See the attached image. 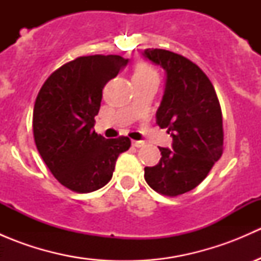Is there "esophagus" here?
<instances>
[{"label":"esophagus","mask_w":261,"mask_h":261,"mask_svg":"<svg viewBox=\"0 0 261 261\" xmlns=\"http://www.w3.org/2000/svg\"><path fill=\"white\" fill-rule=\"evenodd\" d=\"M144 141H139V140H134L133 141V145L135 146V147H141V146H144Z\"/></svg>","instance_id":"esophagus-1"}]
</instances>
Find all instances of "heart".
<instances>
[{
  "label": "heart",
  "mask_w": 261,
  "mask_h": 261,
  "mask_svg": "<svg viewBox=\"0 0 261 261\" xmlns=\"http://www.w3.org/2000/svg\"><path fill=\"white\" fill-rule=\"evenodd\" d=\"M134 83L145 84V83H159V73L152 65L141 63L136 65L133 74Z\"/></svg>",
  "instance_id": "obj_1"
}]
</instances>
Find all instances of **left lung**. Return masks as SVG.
Masks as SVG:
<instances>
[{
	"instance_id": "1",
	"label": "left lung",
	"mask_w": 261,
	"mask_h": 261,
	"mask_svg": "<svg viewBox=\"0 0 261 261\" xmlns=\"http://www.w3.org/2000/svg\"><path fill=\"white\" fill-rule=\"evenodd\" d=\"M143 57L165 70V88L156 123L167 127L172 147L155 167H145L154 191L175 197L196 188L222 155V112L211 81L201 68L179 54L145 49Z\"/></svg>"
}]
</instances>
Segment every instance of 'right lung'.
<instances>
[{
  "label": "right lung",
  "mask_w": 261,
  "mask_h": 261,
  "mask_svg": "<svg viewBox=\"0 0 261 261\" xmlns=\"http://www.w3.org/2000/svg\"><path fill=\"white\" fill-rule=\"evenodd\" d=\"M120 55L81 57L55 70L41 87L33 115L39 154L59 183L80 193L97 191L114 174L130 139L106 140L93 130L102 89L127 65Z\"/></svg>",
  "instance_id": "1"
}]
</instances>
